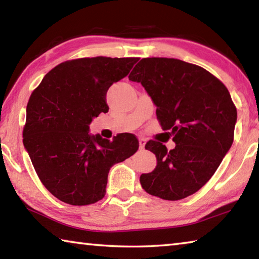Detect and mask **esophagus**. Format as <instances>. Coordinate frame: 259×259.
<instances>
[{
    "label": "esophagus",
    "instance_id": "34e87169",
    "mask_svg": "<svg viewBox=\"0 0 259 259\" xmlns=\"http://www.w3.org/2000/svg\"><path fill=\"white\" fill-rule=\"evenodd\" d=\"M145 144H146L145 138H139V148H140V150H144V147H145Z\"/></svg>",
    "mask_w": 259,
    "mask_h": 259
}]
</instances>
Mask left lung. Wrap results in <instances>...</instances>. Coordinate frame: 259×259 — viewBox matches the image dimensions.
Instances as JSON below:
<instances>
[{"instance_id":"1","label":"left lung","mask_w":259,"mask_h":259,"mask_svg":"<svg viewBox=\"0 0 259 259\" xmlns=\"http://www.w3.org/2000/svg\"><path fill=\"white\" fill-rule=\"evenodd\" d=\"M129 80L145 88L161 126L171 131L176 143L170 151L160 142L146 143L156 166L140 176L142 187L169 201L194 194L233 143L238 114L229 90L207 69L175 58H143Z\"/></svg>"}]
</instances>
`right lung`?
<instances>
[{"mask_svg":"<svg viewBox=\"0 0 259 259\" xmlns=\"http://www.w3.org/2000/svg\"><path fill=\"white\" fill-rule=\"evenodd\" d=\"M139 58L94 57L64 61L43 77L26 108L23 142L43 185L72 205L102 200L112 165L138 150L133 134L113 140L89 134V124L108 112L106 94Z\"/></svg>","mask_w":259,"mask_h":259,"instance_id":"1","label":"right lung"}]
</instances>
